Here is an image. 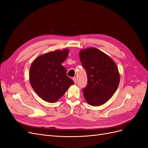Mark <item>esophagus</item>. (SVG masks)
<instances>
[{"label": "esophagus", "mask_w": 148, "mask_h": 148, "mask_svg": "<svg viewBox=\"0 0 148 148\" xmlns=\"http://www.w3.org/2000/svg\"><path fill=\"white\" fill-rule=\"evenodd\" d=\"M73 81H74V82H75V83L76 84V83H77V78H76V77H73Z\"/></svg>", "instance_id": "obj_1"}]
</instances>
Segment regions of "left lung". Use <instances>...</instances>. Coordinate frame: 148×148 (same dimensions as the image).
I'll list each match as a JSON object with an SVG mask.
<instances>
[{"mask_svg":"<svg viewBox=\"0 0 148 148\" xmlns=\"http://www.w3.org/2000/svg\"><path fill=\"white\" fill-rule=\"evenodd\" d=\"M79 59L88 76V84L83 89L89 105L99 106L113 96L120 83V73L115 62L95 47L82 49Z\"/></svg>","mask_w":148,"mask_h":148,"instance_id":"8db88e82","label":"left lung"}]
</instances>
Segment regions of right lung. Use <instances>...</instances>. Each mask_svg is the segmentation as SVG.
Listing matches in <instances>:
<instances>
[{
  "label": "right lung",
  "mask_w": 148,
  "mask_h": 148,
  "mask_svg": "<svg viewBox=\"0 0 148 148\" xmlns=\"http://www.w3.org/2000/svg\"><path fill=\"white\" fill-rule=\"evenodd\" d=\"M69 53V49H64L44 53L36 58L30 66L31 86L42 99L47 102L57 101L74 84L62 65Z\"/></svg>",
  "instance_id": "1"
}]
</instances>
